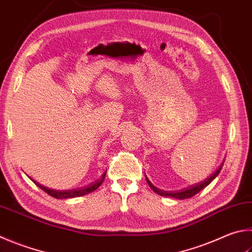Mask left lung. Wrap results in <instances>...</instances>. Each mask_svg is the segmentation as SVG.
<instances>
[{"label":"left lung","instance_id":"left-lung-1","mask_svg":"<svg viewBox=\"0 0 252 252\" xmlns=\"http://www.w3.org/2000/svg\"><path fill=\"white\" fill-rule=\"evenodd\" d=\"M223 165V163H221V165H219V167L217 168L216 171H215L212 175L209 177L206 178L203 182H199L197 184H194L189 187H187V189H181V190H163V189H159L158 187H155L152 183L150 182V180L148 177L145 176L146 178V182H148L149 186L151 187V189H152L154 193H157L161 196H164V197H172V198H177V199H186V198H190L195 196L197 193H199L200 190L204 189L206 186H208L210 183H212L215 178L217 177V175L219 174V172L221 171V167Z\"/></svg>","mask_w":252,"mask_h":252}]
</instances>
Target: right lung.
Masks as SVG:
<instances>
[{
	"mask_svg": "<svg viewBox=\"0 0 252 252\" xmlns=\"http://www.w3.org/2000/svg\"><path fill=\"white\" fill-rule=\"evenodd\" d=\"M106 173L104 172L102 174L101 178H99V180L94 181L91 183V184H89L88 186H84L81 187V189H67V190H57V189H48V187L44 186L42 184H39V183H37L34 180H31L33 181L36 185H37L39 189H42L45 193H47L48 195L52 196V197H55V198H58V199H65V198H74V197H80V196H84V195H87V194H90L93 193L94 190H95L98 189V187L102 184L103 181H104V177H106Z\"/></svg>",
	"mask_w": 252,
	"mask_h": 252,
	"instance_id": "obj_1",
	"label": "right lung"
}]
</instances>
